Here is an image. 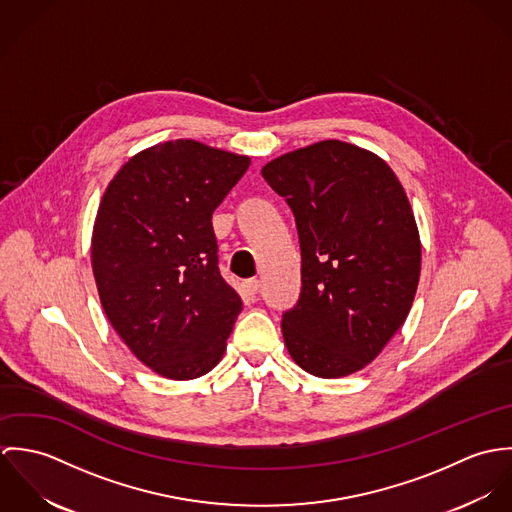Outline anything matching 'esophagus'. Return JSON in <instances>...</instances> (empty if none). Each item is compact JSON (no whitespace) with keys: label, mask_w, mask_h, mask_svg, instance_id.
<instances>
[{"label":"esophagus","mask_w":512,"mask_h":512,"mask_svg":"<svg viewBox=\"0 0 512 512\" xmlns=\"http://www.w3.org/2000/svg\"><path fill=\"white\" fill-rule=\"evenodd\" d=\"M242 288H244V292H246V295H250L252 299L258 295V292H260V282L258 280H246L244 284H242Z\"/></svg>","instance_id":"34e87169"}]
</instances>
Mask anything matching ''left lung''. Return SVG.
I'll return each instance as SVG.
<instances>
[{
  "label": "left lung",
  "mask_w": 512,
  "mask_h": 512,
  "mask_svg": "<svg viewBox=\"0 0 512 512\" xmlns=\"http://www.w3.org/2000/svg\"><path fill=\"white\" fill-rule=\"evenodd\" d=\"M292 209L301 292L282 315L293 361L313 376L365 368L406 321L422 246L410 201L386 161L325 140L262 167Z\"/></svg>",
  "instance_id": "left-lung-1"
}]
</instances>
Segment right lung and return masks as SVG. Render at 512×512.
<instances>
[{
    "instance_id": "add662e5",
    "label": "right lung",
    "mask_w": 512,
    "mask_h": 512,
    "mask_svg": "<svg viewBox=\"0 0 512 512\" xmlns=\"http://www.w3.org/2000/svg\"><path fill=\"white\" fill-rule=\"evenodd\" d=\"M250 157L175 140L136 153L114 175L92 232L104 313L153 372L191 380L219 365L242 311L220 276L213 213Z\"/></svg>"
}]
</instances>
